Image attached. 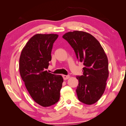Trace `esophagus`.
<instances>
[{
    "instance_id": "obj_1",
    "label": "esophagus",
    "mask_w": 126,
    "mask_h": 126,
    "mask_svg": "<svg viewBox=\"0 0 126 126\" xmlns=\"http://www.w3.org/2000/svg\"><path fill=\"white\" fill-rule=\"evenodd\" d=\"M62 77H63V78L64 79V80L68 79L70 77V76H68V75H63Z\"/></svg>"
}]
</instances>
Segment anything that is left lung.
<instances>
[{"label": "left lung", "instance_id": "1", "mask_svg": "<svg viewBox=\"0 0 126 126\" xmlns=\"http://www.w3.org/2000/svg\"><path fill=\"white\" fill-rule=\"evenodd\" d=\"M83 63V75L77 76L76 89L79 101L86 104L97 102L103 95L108 77L107 57L99 42L90 34L82 31L70 32L63 35Z\"/></svg>", "mask_w": 126, "mask_h": 126}]
</instances>
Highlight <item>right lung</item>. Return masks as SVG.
I'll return each mask as SVG.
<instances>
[{
  "mask_svg": "<svg viewBox=\"0 0 126 126\" xmlns=\"http://www.w3.org/2000/svg\"><path fill=\"white\" fill-rule=\"evenodd\" d=\"M58 37L54 34H35L27 43L20 56L19 72L27 91L36 103L45 107L58 102L63 82L61 76L46 71Z\"/></svg>",
  "mask_w": 126,
  "mask_h": 126,
  "instance_id": "1",
  "label": "right lung"
}]
</instances>
